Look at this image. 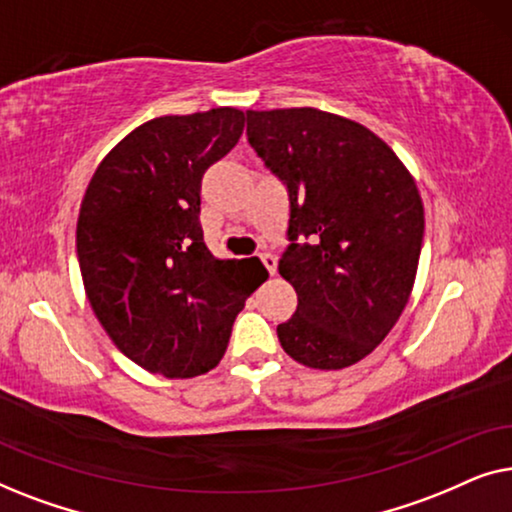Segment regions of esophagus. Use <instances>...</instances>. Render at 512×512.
<instances>
[{"mask_svg": "<svg viewBox=\"0 0 512 512\" xmlns=\"http://www.w3.org/2000/svg\"><path fill=\"white\" fill-rule=\"evenodd\" d=\"M261 261H263L265 268H268L270 275H275V272H277V258L272 254H261Z\"/></svg>", "mask_w": 512, "mask_h": 512, "instance_id": "esophagus-1", "label": "esophagus"}]
</instances>
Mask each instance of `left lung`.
Instances as JSON below:
<instances>
[{"label": "left lung", "mask_w": 512, "mask_h": 512, "mask_svg": "<svg viewBox=\"0 0 512 512\" xmlns=\"http://www.w3.org/2000/svg\"><path fill=\"white\" fill-rule=\"evenodd\" d=\"M247 137L291 200L279 275L298 307L277 326L279 342L307 368L354 366L387 338L415 284V179L375 132L321 109H249Z\"/></svg>", "instance_id": "1"}]
</instances>
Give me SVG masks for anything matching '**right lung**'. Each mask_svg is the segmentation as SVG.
Segmentation results:
<instances>
[{
  "label": "right lung",
  "mask_w": 512,
  "mask_h": 512,
  "mask_svg": "<svg viewBox=\"0 0 512 512\" xmlns=\"http://www.w3.org/2000/svg\"><path fill=\"white\" fill-rule=\"evenodd\" d=\"M242 130L233 107L153 118L104 156L83 195L76 254L90 307L149 373L186 380L212 370L268 277L258 258H216L200 226L202 174Z\"/></svg>",
  "instance_id": "right-lung-1"
}]
</instances>
